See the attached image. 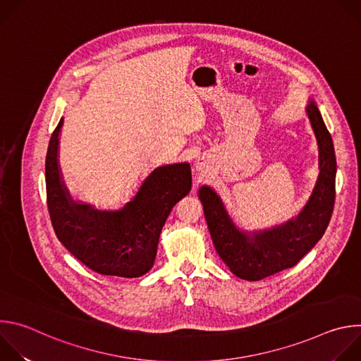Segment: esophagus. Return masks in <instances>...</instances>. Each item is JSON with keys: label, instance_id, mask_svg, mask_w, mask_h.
<instances>
[{"label": "esophagus", "instance_id": "1", "mask_svg": "<svg viewBox=\"0 0 361 361\" xmlns=\"http://www.w3.org/2000/svg\"><path fill=\"white\" fill-rule=\"evenodd\" d=\"M207 167H209L207 163H205L202 159H198V160L195 161V170H197V171H204Z\"/></svg>", "mask_w": 361, "mask_h": 361}]
</instances>
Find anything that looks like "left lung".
<instances>
[{"label":"left lung","instance_id":"obj_1","mask_svg":"<svg viewBox=\"0 0 361 361\" xmlns=\"http://www.w3.org/2000/svg\"><path fill=\"white\" fill-rule=\"evenodd\" d=\"M319 144L320 174L304 209L297 217L269 230L240 231L227 214L217 192L202 185L198 197L213 238L216 251L237 277L259 281L295 266L323 237L336 200V154L323 117L310 101L305 107Z\"/></svg>","mask_w":361,"mask_h":361}]
</instances>
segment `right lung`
I'll list each match as a JSON object with an SVG mask.
<instances>
[{"label": "right lung", "instance_id": "1", "mask_svg": "<svg viewBox=\"0 0 361 361\" xmlns=\"http://www.w3.org/2000/svg\"><path fill=\"white\" fill-rule=\"evenodd\" d=\"M63 118L51 135L45 157L47 205L61 244L84 266L102 276L140 277L156 260L160 233L174 205L191 190L188 163L154 170L121 210L101 212L75 202L59 167Z\"/></svg>", "mask_w": 361, "mask_h": 361}]
</instances>
